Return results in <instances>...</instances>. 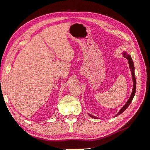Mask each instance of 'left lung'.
Segmentation results:
<instances>
[{
	"label": "left lung",
	"instance_id": "8db88e82",
	"mask_svg": "<svg viewBox=\"0 0 150 150\" xmlns=\"http://www.w3.org/2000/svg\"><path fill=\"white\" fill-rule=\"evenodd\" d=\"M123 55H124V57H126L127 59H128V61L129 66V68H130V69H131V74H132V78H133V89L132 93H131V96H130L129 99H128V101H127V103L125 104V105L121 109L120 111L118 112V113H117V114L116 115V116L121 115V113L122 112H124L126 110L127 108H128L129 106V104H131V101H132L133 99V98L134 96V94H135V93H136V88H137V86H136V85H137V81H136V78H135V75H134V64H133V60H132V59H131V56L129 55H128V54H127L126 52H124L123 53ZM89 115L91 117H93V118H98V117H95V116H93L91 115H90V114H89Z\"/></svg>",
	"mask_w": 150,
	"mask_h": 150
}]
</instances>
